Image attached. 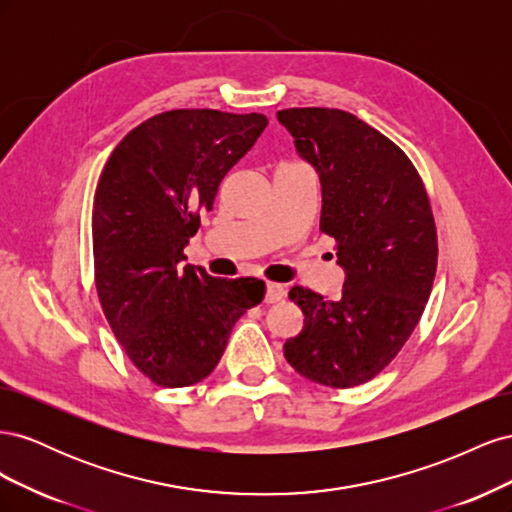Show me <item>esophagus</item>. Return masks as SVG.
Returning a JSON list of instances; mask_svg holds the SVG:
<instances>
[{
    "label": "esophagus",
    "mask_w": 512,
    "mask_h": 512,
    "mask_svg": "<svg viewBox=\"0 0 512 512\" xmlns=\"http://www.w3.org/2000/svg\"><path fill=\"white\" fill-rule=\"evenodd\" d=\"M286 297V288L282 284L275 282H267V290H265V301L267 303H277Z\"/></svg>",
    "instance_id": "obj_1"
}]
</instances>
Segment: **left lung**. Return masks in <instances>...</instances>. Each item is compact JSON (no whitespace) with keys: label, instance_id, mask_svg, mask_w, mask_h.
I'll use <instances>...</instances> for the list:
<instances>
[{"label":"left lung","instance_id":"left-lung-1","mask_svg":"<svg viewBox=\"0 0 512 512\" xmlns=\"http://www.w3.org/2000/svg\"><path fill=\"white\" fill-rule=\"evenodd\" d=\"M322 185L320 230L346 271L337 301L294 286L305 316L286 361L307 380L350 389L389 365L423 316L438 235L418 170L391 138L339 108L277 113Z\"/></svg>","mask_w":512,"mask_h":512}]
</instances>
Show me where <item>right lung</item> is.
Wrapping results in <instances>:
<instances>
[{
  "label": "right lung",
  "instance_id": "right-lung-1",
  "mask_svg": "<svg viewBox=\"0 0 512 512\" xmlns=\"http://www.w3.org/2000/svg\"><path fill=\"white\" fill-rule=\"evenodd\" d=\"M267 117L177 108L143 121L115 147L96 188V288L134 367L179 389L220 363L235 322L265 299L256 277L222 280L181 265L228 170L254 147Z\"/></svg>",
  "mask_w": 512,
  "mask_h": 512
}]
</instances>
